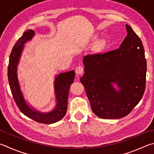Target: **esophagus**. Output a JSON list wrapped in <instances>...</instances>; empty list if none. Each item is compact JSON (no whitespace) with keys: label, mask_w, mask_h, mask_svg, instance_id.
<instances>
[{"label":"esophagus","mask_w":154,"mask_h":154,"mask_svg":"<svg viewBox=\"0 0 154 154\" xmlns=\"http://www.w3.org/2000/svg\"><path fill=\"white\" fill-rule=\"evenodd\" d=\"M75 72L77 75H82L83 72V67L82 66H78L75 69Z\"/></svg>","instance_id":"obj_1"}]
</instances>
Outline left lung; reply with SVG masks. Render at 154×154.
Segmentation results:
<instances>
[{
    "label": "left lung",
    "mask_w": 154,
    "mask_h": 154,
    "mask_svg": "<svg viewBox=\"0 0 154 154\" xmlns=\"http://www.w3.org/2000/svg\"><path fill=\"white\" fill-rule=\"evenodd\" d=\"M126 29L127 35L118 49L83 58L85 73L80 81L92 111L101 119L128 115L145 91L147 63L143 46L128 25Z\"/></svg>",
    "instance_id": "1"
}]
</instances>
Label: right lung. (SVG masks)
Here are the masks:
<instances>
[{"label":"right lung","mask_w":154,"mask_h":154,"mask_svg":"<svg viewBox=\"0 0 154 154\" xmlns=\"http://www.w3.org/2000/svg\"><path fill=\"white\" fill-rule=\"evenodd\" d=\"M35 35V32L32 29L25 31L23 35L19 39L13 46L9 57L8 66V79L13 97L17 106L24 115L29 117L40 123L52 124L62 119L66 112L68 96L70 86L74 82L75 71H70L62 72L55 77L54 89L56 105L49 112H40L29 106L25 99L21 89L17 76V67L24 44L30 41Z\"/></svg>","instance_id":"right-lung-1"}]
</instances>
